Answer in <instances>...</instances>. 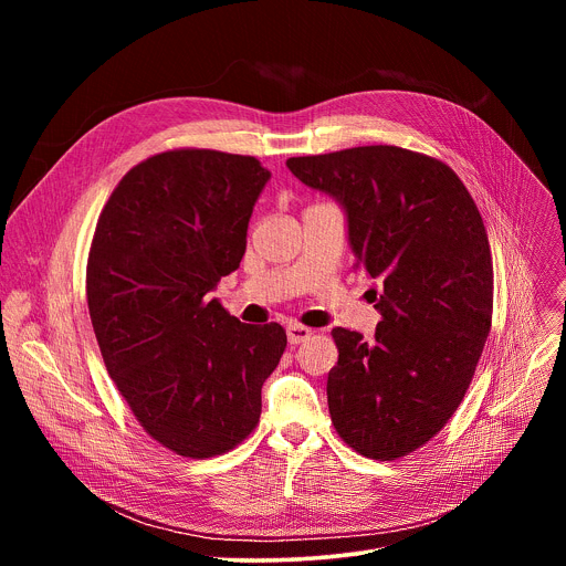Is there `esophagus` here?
<instances>
[{
    "mask_svg": "<svg viewBox=\"0 0 566 566\" xmlns=\"http://www.w3.org/2000/svg\"><path fill=\"white\" fill-rule=\"evenodd\" d=\"M311 334H313V332H311L308 327L297 325V322H291V325L286 327V336H289V343H291V345H300V343L308 340Z\"/></svg>",
    "mask_w": 566,
    "mask_h": 566,
    "instance_id": "34e87169",
    "label": "esophagus"
}]
</instances>
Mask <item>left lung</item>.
<instances>
[{"label": "left lung", "instance_id": "obj_1", "mask_svg": "<svg viewBox=\"0 0 566 566\" xmlns=\"http://www.w3.org/2000/svg\"><path fill=\"white\" fill-rule=\"evenodd\" d=\"M289 170L334 197L356 266L378 282L374 340L336 327L327 378L334 428L356 452L391 461L454 415L486 345L493 258L481 214L441 160L394 145L293 156Z\"/></svg>", "mask_w": 566, "mask_h": 566}]
</instances>
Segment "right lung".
Returning a JSON list of instances; mask_svg holds the SVG:
<instances>
[{"label":"right lung","instance_id":"right-lung-1","mask_svg":"<svg viewBox=\"0 0 566 566\" xmlns=\"http://www.w3.org/2000/svg\"><path fill=\"white\" fill-rule=\"evenodd\" d=\"M269 179L255 156L156 154L120 179L94 232L87 302L105 367L143 430L181 457L253 432L286 349L277 322L244 325L210 295L239 269Z\"/></svg>","mask_w":566,"mask_h":566}]
</instances>
